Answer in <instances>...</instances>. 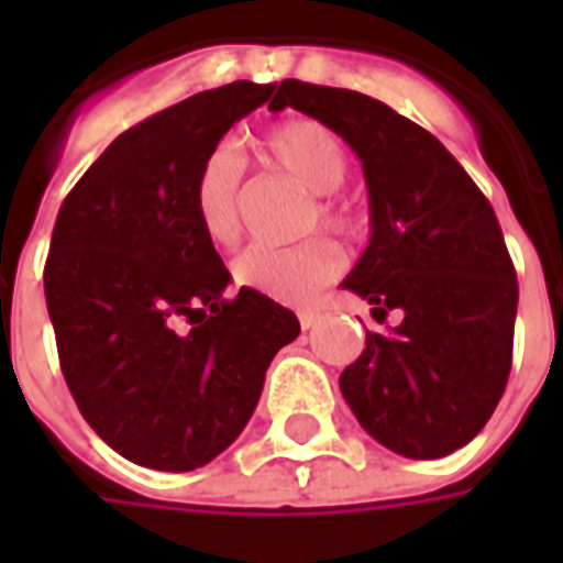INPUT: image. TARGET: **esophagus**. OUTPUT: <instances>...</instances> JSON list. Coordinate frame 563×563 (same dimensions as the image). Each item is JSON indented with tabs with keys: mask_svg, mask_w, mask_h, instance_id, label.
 Instances as JSON below:
<instances>
[{
	"mask_svg": "<svg viewBox=\"0 0 563 563\" xmlns=\"http://www.w3.org/2000/svg\"><path fill=\"white\" fill-rule=\"evenodd\" d=\"M298 322H301V329H317V322H319V313H313V310H301L298 313Z\"/></svg>",
	"mask_w": 563,
	"mask_h": 563,
	"instance_id": "obj_1",
	"label": "esophagus"
}]
</instances>
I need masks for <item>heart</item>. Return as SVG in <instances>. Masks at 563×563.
Wrapping results in <instances>:
<instances>
[{"label": "heart", "mask_w": 563, "mask_h": 563, "mask_svg": "<svg viewBox=\"0 0 563 563\" xmlns=\"http://www.w3.org/2000/svg\"><path fill=\"white\" fill-rule=\"evenodd\" d=\"M262 156L313 192L307 210V229L322 225L329 232L355 234L365 229L362 213L334 192L346 177V153L338 135L317 120H286L258 141ZM192 210L198 229L217 246H232L241 238V165L229 147H217L198 165L192 184ZM341 246L325 238H310L289 250L250 246L234 258V283L253 292L283 301L307 305L343 274Z\"/></svg>", "instance_id": "1"}]
</instances>
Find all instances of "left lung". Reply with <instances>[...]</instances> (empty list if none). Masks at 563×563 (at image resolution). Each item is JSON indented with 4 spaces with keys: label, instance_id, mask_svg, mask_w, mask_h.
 I'll use <instances>...</instances> for the list:
<instances>
[{
    "label": "left lung",
    "instance_id": "8db88e82",
    "mask_svg": "<svg viewBox=\"0 0 563 563\" xmlns=\"http://www.w3.org/2000/svg\"><path fill=\"white\" fill-rule=\"evenodd\" d=\"M295 108L362 159L371 241L343 289L389 310L367 331L341 391L367 434L404 459H443L483 431L507 389L516 268L488 198L440 141L353 90L283 80L274 111Z\"/></svg>",
    "mask_w": 563,
    "mask_h": 563
}]
</instances>
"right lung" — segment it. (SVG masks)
Returning <instances> with one entry per match:
<instances>
[{
	"mask_svg": "<svg viewBox=\"0 0 563 563\" xmlns=\"http://www.w3.org/2000/svg\"><path fill=\"white\" fill-rule=\"evenodd\" d=\"M274 96L234 80L147 117L92 162L56 217L44 298L80 416L123 459L196 471L244 431L298 317L229 271L198 229V165Z\"/></svg>",
	"mask_w": 563,
	"mask_h": 563,
	"instance_id": "right-lung-1",
	"label": "right lung"
}]
</instances>
